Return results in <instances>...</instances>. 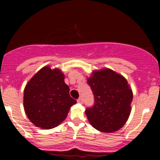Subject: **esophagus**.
<instances>
[{"label":"esophagus","instance_id":"esophagus-1","mask_svg":"<svg viewBox=\"0 0 160 160\" xmlns=\"http://www.w3.org/2000/svg\"><path fill=\"white\" fill-rule=\"evenodd\" d=\"M78 103L79 104H82V98H79L78 99Z\"/></svg>","mask_w":160,"mask_h":160}]
</instances>
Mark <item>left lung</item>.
Returning a JSON list of instances; mask_svg holds the SVG:
<instances>
[{
    "label": "left lung",
    "instance_id": "left-lung-1",
    "mask_svg": "<svg viewBox=\"0 0 160 160\" xmlns=\"http://www.w3.org/2000/svg\"><path fill=\"white\" fill-rule=\"evenodd\" d=\"M95 98L86 108L88 120L95 129L113 132L124 126L131 112L133 93L127 80L109 68L93 71L87 79Z\"/></svg>",
    "mask_w": 160,
    "mask_h": 160
}]
</instances>
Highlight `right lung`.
Returning a JSON list of instances; mask_svg holds the SVG:
<instances>
[{"mask_svg": "<svg viewBox=\"0 0 160 160\" xmlns=\"http://www.w3.org/2000/svg\"><path fill=\"white\" fill-rule=\"evenodd\" d=\"M64 74L58 68H42L29 80L24 89V109L37 127L50 129L67 117L77 101L70 96Z\"/></svg>", "mask_w": 160, "mask_h": 160, "instance_id": "right-lung-1", "label": "right lung"}]
</instances>
